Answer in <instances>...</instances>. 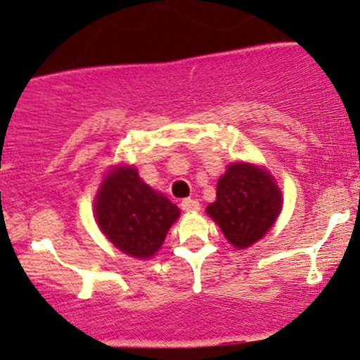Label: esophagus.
I'll return each mask as SVG.
<instances>
[{
	"mask_svg": "<svg viewBox=\"0 0 360 360\" xmlns=\"http://www.w3.org/2000/svg\"><path fill=\"white\" fill-rule=\"evenodd\" d=\"M181 209H183V212H196V210H200V202L198 200L186 198L181 202Z\"/></svg>",
	"mask_w": 360,
	"mask_h": 360,
	"instance_id": "esophagus-1",
	"label": "esophagus"
}]
</instances>
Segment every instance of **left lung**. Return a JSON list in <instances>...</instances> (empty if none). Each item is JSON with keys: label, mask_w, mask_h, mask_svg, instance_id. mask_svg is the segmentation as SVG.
<instances>
[{"label": "left lung", "mask_w": 360, "mask_h": 360, "mask_svg": "<svg viewBox=\"0 0 360 360\" xmlns=\"http://www.w3.org/2000/svg\"><path fill=\"white\" fill-rule=\"evenodd\" d=\"M281 191L269 172L252 164H233L217 183V198L207 214L229 243L247 248L259 241L281 212Z\"/></svg>", "instance_id": "left-lung-1"}]
</instances>
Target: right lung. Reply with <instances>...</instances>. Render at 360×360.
<instances>
[{"label":"right lung","instance_id":"right-lung-1","mask_svg":"<svg viewBox=\"0 0 360 360\" xmlns=\"http://www.w3.org/2000/svg\"><path fill=\"white\" fill-rule=\"evenodd\" d=\"M94 215L105 236L138 259H148L165 240L179 209L145 184L134 167H119L105 177L94 202Z\"/></svg>","mask_w":360,"mask_h":360}]
</instances>
